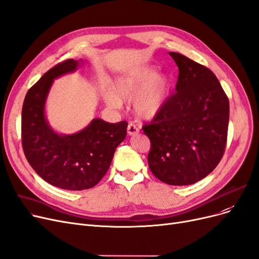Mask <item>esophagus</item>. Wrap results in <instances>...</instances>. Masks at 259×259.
<instances>
[{
  "instance_id": "1",
  "label": "esophagus",
  "mask_w": 259,
  "mask_h": 259,
  "mask_svg": "<svg viewBox=\"0 0 259 259\" xmlns=\"http://www.w3.org/2000/svg\"><path fill=\"white\" fill-rule=\"evenodd\" d=\"M127 130H128V135L129 136H135V135H137V133L139 132V128L136 126V124H133L132 122H130L128 124Z\"/></svg>"
}]
</instances>
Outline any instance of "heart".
<instances>
[{"instance_id":"b5f03b06","label":"heart","mask_w":259,"mask_h":259,"mask_svg":"<svg viewBox=\"0 0 259 259\" xmlns=\"http://www.w3.org/2000/svg\"><path fill=\"white\" fill-rule=\"evenodd\" d=\"M157 72L154 65H143L120 75L114 80L112 90L104 93L106 104L120 108L123 101L133 100V112L138 118H156L168 104L172 88L169 75Z\"/></svg>"}]
</instances>
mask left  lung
I'll use <instances>...</instances> for the list:
<instances>
[{"label": "left lung", "instance_id": "8db88e82", "mask_svg": "<svg viewBox=\"0 0 259 259\" xmlns=\"http://www.w3.org/2000/svg\"><path fill=\"white\" fill-rule=\"evenodd\" d=\"M177 93L143 131L151 140L147 161L165 184L191 185L204 179L224 155L229 101L214 73L179 53Z\"/></svg>", "mask_w": 259, "mask_h": 259}]
</instances>
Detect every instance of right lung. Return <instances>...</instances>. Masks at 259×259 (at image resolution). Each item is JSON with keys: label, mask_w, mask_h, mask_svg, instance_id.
<instances>
[{"label": "right lung", "mask_w": 259, "mask_h": 259, "mask_svg": "<svg viewBox=\"0 0 259 259\" xmlns=\"http://www.w3.org/2000/svg\"><path fill=\"white\" fill-rule=\"evenodd\" d=\"M84 60L69 59L46 72L27 93L22 105L23 152L30 165L48 184L66 190L96 186L110 168L128 123L94 118L72 135L57 132L48 122L46 101L54 80L78 70Z\"/></svg>", "instance_id": "right-lung-1"}]
</instances>
